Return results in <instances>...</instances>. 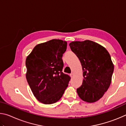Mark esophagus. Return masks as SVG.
I'll use <instances>...</instances> for the list:
<instances>
[{"mask_svg": "<svg viewBox=\"0 0 126 126\" xmlns=\"http://www.w3.org/2000/svg\"><path fill=\"white\" fill-rule=\"evenodd\" d=\"M70 76H71V77H73V76H74V74L73 73H71V74H70Z\"/></svg>", "mask_w": 126, "mask_h": 126, "instance_id": "34e87169", "label": "esophagus"}]
</instances>
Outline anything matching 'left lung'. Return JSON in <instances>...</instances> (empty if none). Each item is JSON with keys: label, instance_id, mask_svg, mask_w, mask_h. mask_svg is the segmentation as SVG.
Masks as SVG:
<instances>
[{"label": "left lung", "instance_id": "obj_1", "mask_svg": "<svg viewBox=\"0 0 126 126\" xmlns=\"http://www.w3.org/2000/svg\"><path fill=\"white\" fill-rule=\"evenodd\" d=\"M69 46L82 66L84 79L77 89L79 97L89 103L98 101L111 83L114 65L110 54L103 47L91 40L72 42Z\"/></svg>", "mask_w": 126, "mask_h": 126}]
</instances>
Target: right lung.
Here are the masks:
<instances>
[{
	"label": "right lung",
	"mask_w": 126,
	"mask_h": 126,
	"mask_svg": "<svg viewBox=\"0 0 126 126\" xmlns=\"http://www.w3.org/2000/svg\"><path fill=\"white\" fill-rule=\"evenodd\" d=\"M67 46V42L62 40H49L36 46L26 59L27 82L42 103L59 101L68 86L71 77L62 72V57Z\"/></svg>",
	"instance_id": "add662e5"
}]
</instances>
